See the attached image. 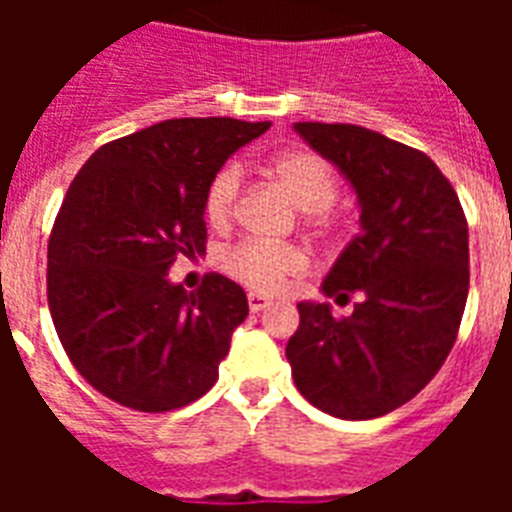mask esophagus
Returning <instances> with one entry per match:
<instances>
[{
    "label": "esophagus",
    "mask_w": 512,
    "mask_h": 512,
    "mask_svg": "<svg viewBox=\"0 0 512 512\" xmlns=\"http://www.w3.org/2000/svg\"><path fill=\"white\" fill-rule=\"evenodd\" d=\"M247 303H249V311L260 313V311H265L268 305H271V300H268L265 295H257V292H249Z\"/></svg>",
    "instance_id": "obj_1"
}]
</instances>
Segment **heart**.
I'll list each match as a JSON object with an SVG mask.
<instances>
[{"mask_svg":"<svg viewBox=\"0 0 512 512\" xmlns=\"http://www.w3.org/2000/svg\"><path fill=\"white\" fill-rule=\"evenodd\" d=\"M271 172L303 212L321 215L335 204V170L319 154L287 151L273 159ZM241 180L244 177H241L239 164H225L209 180L207 193H204V215L215 228L228 225L236 215ZM220 268L231 279L247 284L249 289L273 295L287 287L289 279H295L305 271V255L295 247H271V244H260V241H241L220 255Z\"/></svg>","mask_w":512,"mask_h":512,"instance_id":"b5f03b06","label":"heart"}]
</instances>
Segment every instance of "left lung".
I'll list each match as a JSON object with an SVG mask.
<instances>
[{
  "label": "left lung",
  "mask_w": 512,
  "mask_h": 512,
  "mask_svg": "<svg viewBox=\"0 0 512 512\" xmlns=\"http://www.w3.org/2000/svg\"><path fill=\"white\" fill-rule=\"evenodd\" d=\"M292 130L340 170L356 193L358 236L321 292L348 303H297L287 342L297 390L340 420L393 412L428 385L449 356L468 300V223L452 183L430 156L356 124L295 122Z\"/></svg>",
  "instance_id": "left-lung-1"
}]
</instances>
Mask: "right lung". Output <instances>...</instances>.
<instances>
[{"label":"right lung","mask_w":512,"mask_h":512,"mask_svg":"<svg viewBox=\"0 0 512 512\" xmlns=\"http://www.w3.org/2000/svg\"><path fill=\"white\" fill-rule=\"evenodd\" d=\"M271 122L167 119L106 143L68 188L47 247V303L71 364L138 412L191 404L217 380L244 289L209 273L196 292L170 281L204 252V193Z\"/></svg>","instance_id":"1"}]
</instances>
